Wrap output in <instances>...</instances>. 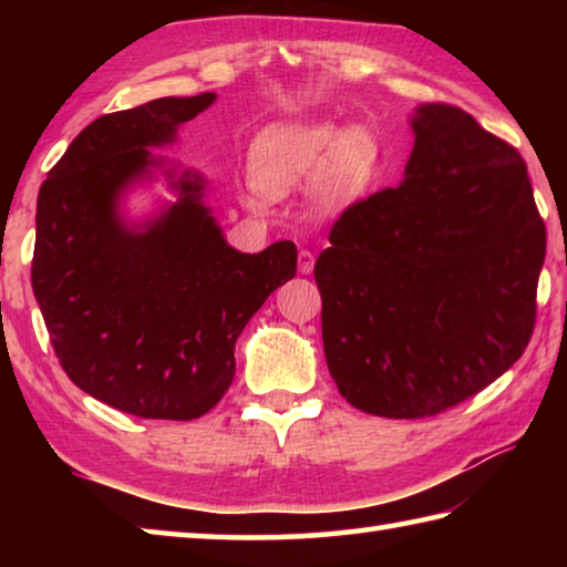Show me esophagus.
<instances>
[{
  "mask_svg": "<svg viewBox=\"0 0 567 567\" xmlns=\"http://www.w3.org/2000/svg\"><path fill=\"white\" fill-rule=\"evenodd\" d=\"M312 267H315V255L310 252V249H302L300 262H297V270H300L302 275H310Z\"/></svg>",
  "mask_w": 567,
  "mask_h": 567,
  "instance_id": "34e87169",
  "label": "esophagus"
}]
</instances>
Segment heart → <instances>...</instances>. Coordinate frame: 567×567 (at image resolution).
I'll list each match as a JSON object with an SVG mask.
<instances>
[{
	"label": "heart",
	"mask_w": 567,
	"mask_h": 567,
	"mask_svg": "<svg viewBox=\"0 0 567 567\" xmlns=\"http://www.w3.org/2000/svg\"><path fill=\"white\" fill-rule=\"evenodd\" d=\"M380 147L360 124L340 130L332 122H287L265 130L249 150V179L270 199L290 195L310 179V203L328 217L360 205L375 182ZM262 207V197L249 199Z\"/></svg>",
	"instance_id": "1"
}]
</instances>
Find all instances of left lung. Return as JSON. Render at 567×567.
<instances>
[{
	"label": "left lung",
	"instance_id": "8db88e82",
	"mask_svg": "<svg viewBox=\"0 0 567 567\" xmlns=\"http://www.w3.org/2000/svg\"><path fill=\"white\" fill-rule=\"evenodd\" d=\"M405 179L332 225L315 262L322 344L352 408L417 420L513 368L535 328L545 225L520 152L420 104Z\"/></svg>",
	"mask_w": 567,
	"mask_h": 567
}]
</instances>
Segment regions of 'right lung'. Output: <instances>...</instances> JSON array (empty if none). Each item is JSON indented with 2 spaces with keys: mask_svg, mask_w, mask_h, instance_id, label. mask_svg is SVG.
I'll list each match as a JSON object with an SVG mask.
<instances>
[{
  "mask_svg": "<svg viewBox=\"0 0 567 567\" xmlns=\"http://www.w3.org/2000/svg\"><path fill=\"white\" fill-rule=\"evenodd\" d=\"M217 100L162 97L87 124L37 197L32 290L56 358L76 388L130 415L195 420L235 378V342L297 272L290 239L229 247L207 182L152 147ZM162 171L178 199L132 224L123 195Z\"/></svg>",
  "mask_w": 567,
  "mask_h": 567,
  "instance_id": "obj_1",
  "label": "right lung"
}]
</instances>
